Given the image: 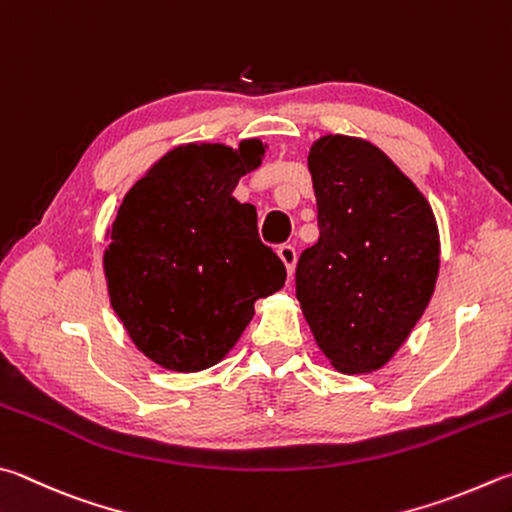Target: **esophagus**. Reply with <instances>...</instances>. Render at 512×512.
<instances>
[{"label":"esophagus","instance_id":"obj_1","mask_svg":"<svg viewBox=\"0 0 512 512\" xmlns=\"http://www.w3.org/2000/svg\"><path fill=\"white\" fill-rule=\"evenodd\" d=\"M277 255H280V259L284 262L288 277H293L295 262H297V253H295V248H293L291 244H282V246H280V250H277Z\"/></svg>","mask_w":512,"mask_h":512}]
</instances>
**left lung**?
Wrapping results in <instances>:
<instances>
[{"label": "left lung", "mask_w": 512, "mask_h": 512, "mask_svg": "<svg viewBox=\"0 0 512 512\" xmlns=\"http://www.w3.org/2000/svg\"><path fill=\"white\" fill-rule=\"evenodd\" d=\"M309 172L320 239L300 255L295 295L324 356L342 374H369L401 349L439 277L430 203L385 152L327 134Z\"/></svg>", "instance_id": "obj_1"}]
</instances>
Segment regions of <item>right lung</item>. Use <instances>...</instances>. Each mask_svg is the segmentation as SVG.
Wrapping results in <instances>:
<instances>
[{
  "label": "right lung",
  "instance_id": "obj_1",
  "mask_svg": "<svg viewBox=\"0 0 512 512\" xmlns=\"http://www.w3.org/2000/svg\"><path fill=\"white\" fill-rule=\"evenodd\" d=\"M264 150L257 138L237 150L179 145L120 203L102 259L109 302L156 365L183 374L217 365L259 297L284 286L286 268L259 239L255 208L232 197Z\"/></svg>",
  "mask_w": 512,
  "mask_h": 512
}]
</instances>
